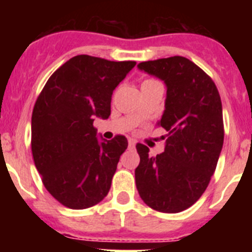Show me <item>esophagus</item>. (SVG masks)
<instances>
[{
    "mask_svg": "<svg viewBox=\"0 0 252 252\" xmlns=\"http://www.w3.org/2000/svg\"><path fill=\"white\" fill-rule=\"evenodd\" d=\"M135 145H136V142H135V140H132V139L128 140V148L133 149V148H135Z\"/></svg>",
    "mask_w": 252,
    "mask_h": 252,
    "instance_id": "1",
    "label": "esophagus"
}]
</instances>
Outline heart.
<instances>
[{"label":"heart","instance_id":"heart-1","mask_svg":"<svg viewBox=\"0 0 252 252\" xmlns=\"http://www.w3.org/2000/svg\"><path fill=\"white\" fill-rule=\"evenodd\" d=\"M151 83H157V81H154V79H145V81L142 82V86H146V84H151ZM136 115H139V112H136Z\"/></svg>","mask_w":252,"mask_h":252}]
</instances>
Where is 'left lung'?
Returning a JSON list of instances; mask_svg holds the SVG:
<instances>
[{
	"label": "left lung",
	"instance_id": "8db88e82",
	"mask_svg": "<svg viewBox=\"0 0 252 252\" xmlns=\"http://www.w3.org/2000/svg\"><path fill=\"white\" fill-rule=\"evenodd\" d=\"M139 68L165 82L159 127L168 133L165 150L157 157L136 145V188L150 208L182 212L201 198L217 166L224 137L221 97L212 78L184 57L142 62Z\"/></svg>",
	"mask_w": 252,
	"mask_h": 252
}]
</instances>
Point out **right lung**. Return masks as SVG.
<instances>
[{
    "label": "right lung",
    "mask_w": 252,
    "mask_h": 252,
    "mask_svg": "<svg viewBox=\"0 0 252 252\" xmlns=\"http://www.w3.org/2000/svg\"><path fill=\"white\" fill-rule=\"evenodd\" d=\"M136 62L77 55L49 78L31 117V151L44 187L72 209L95 206L110 192L127 139L98 142L95 117L108 119L113 90Z\"/></svg>",
    "instance_id": "1"
}]
</instances>
